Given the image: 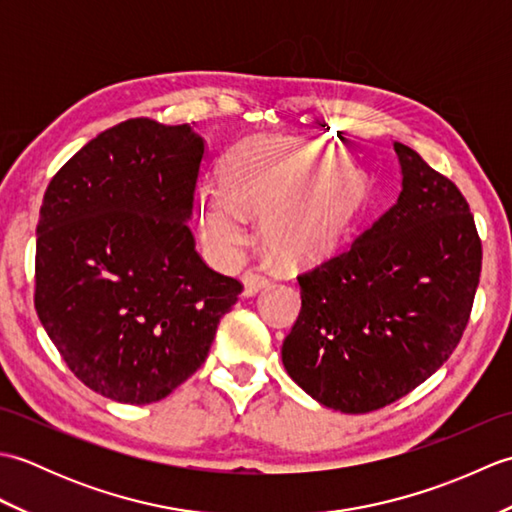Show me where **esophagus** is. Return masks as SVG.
Instances as JSON below:
<instances>
[{
	"instance_id": "obj_1",
	"label": "esophagus",
	"mask_w": 512,
	"mask_h": 512,
	"mask_svg": "<svg viewBox=\"0 0 512 512\" xmlns=\"http://www.w3.org/2000/svg\"><path fill=\"white\" fill-rule=\"evenodd\" d=\"M242 284H244V295L250 297L262 288H266L270 284V277L264 273L262 268H248L242 275Z\"/></svg>"
}]
</instances>
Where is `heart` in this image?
<instances>
[{
  "mask_svg": "<svg viewBox=\"0 0 512 512\" xmlns=\"http://www.w3.org/2000/svg\"><path fill=\"white\" fill-rule=\"evenodd\" d=\"M367 180L321 143L255 138L226 160L224 180L204 184V235L233 255L248 242L246 213L266 215L268 246L290 262L328 255L350 231Z\"/></svg>",
  "mask_w": 512,
  "mask_h": 512,
  "instance_id": "obj_1",
  "label": "heart"
}]
</instances>
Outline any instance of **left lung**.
<instances>
[{
	"label": "left lung",
	"mask_w": 512,
	"mask_h": 512,
	"mask_svg": "<svg viewBox=\"0 0 512 512\" xmlns=\"http://www.w3.org/2000/svg\"><path fill=\"white\" fill-rule=\"evenodd\" d=\"M398 202L341 253L301 273V312L281 347L314 400L343 413L383 409L458 347L482 273L469 202L411 147L394 143Z\"/></svg>",
	"instance_id": "1"
}]
</instances>
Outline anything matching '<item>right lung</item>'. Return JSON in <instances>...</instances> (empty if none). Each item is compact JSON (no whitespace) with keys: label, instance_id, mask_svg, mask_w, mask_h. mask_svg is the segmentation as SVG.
Listing matches in <instances>:
<instances>
[{"label":"right lung","instance_id":"add662e5","mask_svg":"<svg viewBox=\"0 0 512 512\" xmlns=\"http://www.w3.org/2000/svg\"><path fill=\"white\" fill-rule=\"evenodd\" d=\"M202 156L189 123L129 118L76 151L43 195L35 310L70 372L105 398L169 396L244 290L195 250Z\"/></svg>","mask_w":512,"mask_h":512}]
</instances>
